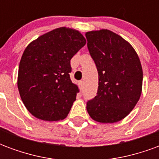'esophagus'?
<instances>
[{
    "instance_id": "obj_1",
    "label": "esophagus",
    "mask_w": 159,
    "mask_h": 159,
    "mask_svg": "<svg viewBox=\"0 0 159 159\" xmlns=\"http://www.w3.org/2000/svg\"><path fill=\"white\" fill-rule=\"evenodd\" d=\"M83 84H84V83H83V81H80V82H79V85H80V87H81V89H83Z\"/></svg>"
}]
</instances>
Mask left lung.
Segmentation results:
<instances>
[{
	"label": "left lung",
	"instance_id": "1",
	"mask_svg": "<svg viewBox=\"0 0 159 159\" xmlns=\"http://www.w3.org/2000/svg\"><path fill=\"white\" fill-rule=\"evenodd\" d=\"M88 48L99 75L97 95L87 111L100 123H116L126 117L140 99L143 73L129 43L108 30L86 33Z\"/></svg>",
	"mask_w": 159,
	"mask_h": 159
}]
</instances>
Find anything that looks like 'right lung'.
Masks as SVG:
<instances>
[{"label": "right lung", "mask_w": 159, "mask_h": 159, "mask_svg": "<svg viewBox=\"0 0 159 159\" xmlns=\"http://www.w3.org/2000/svg\"><path fill=\"white\" fill-rule=\"evenodd\" d=\"M85 44L79 31L61 27L27 46L19 63L18 88L33 116L58 121L69 114L78 92L70 78V59Z\"/></svg>", "instance_id": "obj_1"}]
</instances>
